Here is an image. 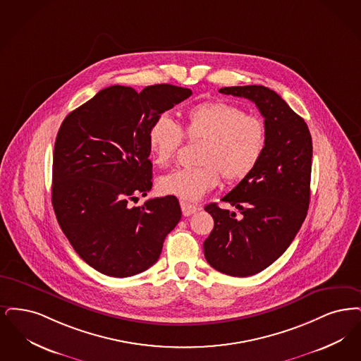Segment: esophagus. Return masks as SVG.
<instances>
[{"mask_svg": "<svg viewBox=\"0 0 361 361\" xmlns=\"http://www.w3.org/2000/svg\"><path fill=\"white\" fill-rule=\"evenodd\" d=\"M180 207H182V213H183L185 217L191 216L192 213H195L198 210V207L195 204H188V202H183V201L180 202Z\"/></svg>", "mask_w": 361, "mask_h": 361, "instance_id": "34e87169", "label": "esophagus"}]
</instances>
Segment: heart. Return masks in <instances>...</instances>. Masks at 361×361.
Returning <instances> with one entry per match:
<instances>
[{"instance_id": "1", "label": "heart", "mask_w": 361, "mask_h": 361, "mask_svg": "<svg viewBox=\"0 0 361 361\" xmlns=\"http://www.w3.org/2000/svg\"><path fill=\"white\" fill-rule=\"evenodd\" d=\"M183 135L200 141L194 167L175 170L159 179L160 192L185 202L200 201L220 183L245 179L260 161L266 147V126L260 117L226 101H204L185 114L183 132L169 116H160L148 130L154 161L167 167L176 157Z\"/></svg>"}]
</instances>
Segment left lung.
<instances>
[{
  "mask_svg": "<svg viewBox=\"0 0 361 361\" xmlns=\"http://www.w3.org/2000/svg\"><path fill=\"white\" fill-rule=\"evenodd\" d=\"M222 94L255 102L266 126V147L255 170L221 201L235 212L207 204L214 228L204 240L207 263L222 274L245 278L271 266L290 247L310 202L313 142L305 120L266 86H232Z\"/></svg>",
  "mask_w": 361,
  "mask_h": 361,
  "instance_id": "obj_1",
  "label": "left lung"
}]
</instances>
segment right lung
<instances>
[{"instance_id":"right-lung-1","label":"right lung","mask_w":361,"mask_h":361,"mask_svg":"<svg viewBox=\"0 0 361 361\" xmlns=\"http://www.w3.org/2000/svg\"><path fill=\"white\" fill-rule=\"evenodd\" d=\"M192 94L169 83L102 89L59 128L52 160V206L63 233L98 272L126 278L155 264L180 220L173 195L130 206L152 188L148 130Z\"/></svg>"}]
</instances>
